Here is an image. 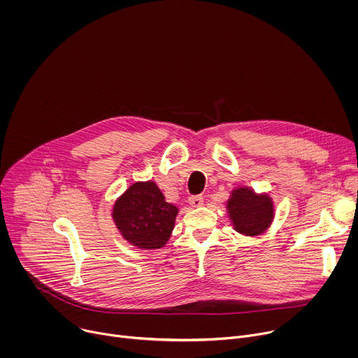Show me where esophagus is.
Segmentation results:
<instances>
[{"instance_id":"34e87169","label":"esophagus","mask_w":358,"mask_h":358,"mask_svg":"<svg viewBox=\"0 0 358 358\" xmlns=\"http://www.w3.org/2000/svg\"><path fill=\"white\" fill-rule=\"evenodd\" d=\"M202 201H203V198L201 195H191L188 198V202L191 203L192 207H201L202 206Z\"/></svg>"}]
</instances>
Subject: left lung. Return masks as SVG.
<instances>
[{"label":"left lung","mask_w":358,"mask_h":358,"mask_svg":"<svg viewBox=\"0 0 358 358\" xmlns=\"http://www.w3.org/2000/svg\"><path fill=\"white\" fill-rule=\"evenodd\" d=\"M232 228L245 236H258L268 231L275 218V206L269 194L255 192L250 187H236L227 201Z\"/></svg>","instance_id":"1"}]
</instances>
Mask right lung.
I'll list each match as a JSON object with an SVG mask.
<instances>
[{"instance_id": "obj_1", "label": "right lung", "mask_w": 358, "mask_h": 358, "mask_svg": "<svg viewBox=\"0 0 358 358\" xmlns=\"http://www.w3.org/2000/svg\"><path fill=\"white\" fill-rule=\"evenodd\" d=\"M178 208L166 201L155 181L131 184L113 203V222L130 245L138 249L163 248L174 229Z\"/></svg>"}]
</instances>
